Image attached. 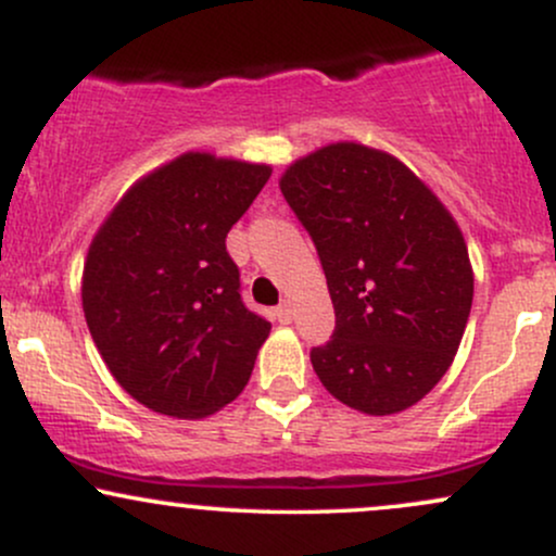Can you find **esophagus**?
Here are the masks:
<instances>
[{
  "instance_id": "obj_1",
  "label": "esophagus",
  "mask_w": 556,
  "mask_h": 556,
  "mask_svg": "<svg viewBox=\"0 0 556 556\" xmlns=\"http://www.w3.org/2000/svg\"><path fill=\"white\" fill-rule=\"evenodd\" d=\"M274 316H277L279 324H290L292 316H295V314H292V303H282V305H279V308L274 311Z\"/></svg>"
}]
</instances>
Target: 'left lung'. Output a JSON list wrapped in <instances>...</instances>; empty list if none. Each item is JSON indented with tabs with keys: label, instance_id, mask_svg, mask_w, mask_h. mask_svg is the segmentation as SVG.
Returning <instances> with one entry per match:
<instances>
[{
	"label": "left lung",
	"instance_id": "obj_1",
	"mask_svg": "<svg viewBox=\"0 0 556 556\" xmlns=\"http://www.w3.org/2000/svg\"><path fill=\"white\" fill-rule=\"evenodd\" d=\"M279 190L316 242L337 316L311 350L316 376L366 416L407 410L452 366L473 305L460 225L407 164L358 140L295 159Z\"/></svg>",
	"mask_w": 556,
	"mask_h": 556
}]
</instances>
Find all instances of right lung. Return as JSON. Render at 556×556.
I'll return each instance as SVG.
<instances>
[{
  "instance_id": "right-lung-1",
  "label": "right lung",
  "mask_w": 556,
  "mask_h": 556,
  "mask_svg": "<svg viewBox=\"0 0 556 556\" xmlns=\"http://www.w3.org/2000/svg\"><path fill=\"white\" fill-rule=\"evenodd\" d=\"M269 177V164L185 151L96 229L83 314L110 374L149 410L214 416L251 379L271 324L242 305L225 238Z\"/></svg>"
}]
</instances>
